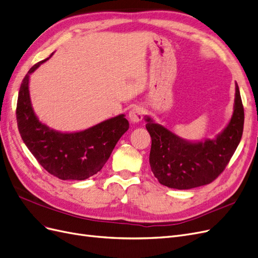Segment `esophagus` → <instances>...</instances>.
Here are the masks:
<instances>
[{
    "mask_svg": "<svg viewBox=\"0 0 258 258\" xmlns=\"http://www.w3.org/2000/svg\"><path fill=\"white\" fill-rule=\"evenodd\" d=\"M144 115V108L142 106H135L131 108L129 112V119L132 122H139L141 121Z\"/></svg>",
    "mask_w": 258,
    "mask_h": 258,
    "instance_id": "esophagus-1",
    "label": "esophagus"
}]
</instances>
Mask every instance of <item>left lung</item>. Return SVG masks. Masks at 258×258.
Listing matches in <instances>:
<instances>
[{"label":"left lung","mask_w":258,"mask_h":258,"mask_svg":"<svg viewBox=\"0 0 258 258\" xmlns=\"http://www.w3.org/2000/svg\"><path fill=\"white\" fill-rule=\"evenodd\" d=\"M144 119L152 138L150 165L155 177L169 188L190 189L213 182L228 165L242 138L244 110L236 83L232 116L215 139L188 141L150 116Z\"/></svg>","instance_id":"1"}]
</instances>
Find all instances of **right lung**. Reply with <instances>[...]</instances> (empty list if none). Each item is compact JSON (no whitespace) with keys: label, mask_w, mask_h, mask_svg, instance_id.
Listing matches in <instances>:
<instances>
[{"label":"right lung","mask_w":258,"mask_h":258,"mask_svg":"<svg viewBox=\"0 0 258 258\" xmlns=\"http://www.w3.org/2000/svg\"><path fill=\"white\" fill-rule=\"evenodd\" d=\"M51 56L31 68L22 80L16 110L19 134L47 172L64 181H83L103 168L116 143L129 129V122L120 114L76 132H61L43 123L31 103L29 81L30 75Z\"/></svg>","instance_id":"add662e5"}]
</instances>
